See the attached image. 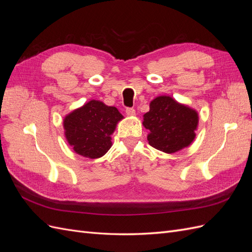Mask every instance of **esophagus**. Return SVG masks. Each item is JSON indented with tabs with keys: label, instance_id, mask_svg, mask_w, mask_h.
<instances>
[{
	"label": "esophagus",
	"instance_id": "1",
	"mask_svg": "<svg viewBox=\"0 0 252 252\" xmlns=\"http://www.w3.org/2000/svg\"><path fill=\"white\" fill-rule=\"evenodd\" d=\"M126 113H127V116H134L135 114V109L134 108H131V107H128V108H126Z\"/></svg>",
	"mask_w": 252,
	"mask_h": 252
}]
</instances>
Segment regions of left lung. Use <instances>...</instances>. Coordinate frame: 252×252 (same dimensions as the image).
Wrapping results in <instances>:
<instances>
[{"label":"left lung","instance_id":"8db88e82","mask_svg":"<svg viewBox=\"0 0 252 252\" xmlns=\"http://www.w3.org/2000/svg\"><path fill=\"white\" fill-rule=\"evenodd\" d=\"M197 122L196 111L170 96L162 95L150 103V110L144 114L143 125L150 131L147 139L152 147L173 154L193 141Z\"/></svg>","mask_w":252,"mask_h":252}]
</instances>
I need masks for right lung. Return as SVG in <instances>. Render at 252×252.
I'll return each instance as SVG.
<instances>
[{
  "label": "right lung",
  "mask_w": 252,
  "mask_h": 252,
  "mask_svg": "<svg viewBox=\"0 0 252 252\" xmlns=\"http://www.w3.org/2000/svg\"><path fill=\"white\" fill-rule=\"evenodd\" d=\"M123 116L116 107L90 101L64 120L66 139L77 154L96 158L111 147L110 134Z\"/></svg>",
  "instance_id": "obj_1"
}]
</instances>
